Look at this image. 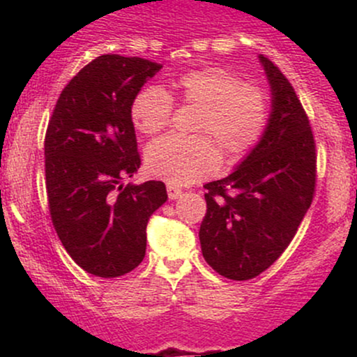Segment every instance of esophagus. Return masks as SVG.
I'll return each instance as SVG.
<instances>
[{"instance_id": "obj_1", "label": "esophagus", "mask_w": 357, "mask_h": 357, "mask_svg": "<svg viewBox=\"0 0 357 357\" xmlns=\"http://www.w3.org/2000/svg\"><path fill=\"white\" fill-rule=\"evenodd\" d=\"M181 195L183 191L179 188L173 186V184H167V196H169V199H178Z\"/></svg>"}]
</instances>
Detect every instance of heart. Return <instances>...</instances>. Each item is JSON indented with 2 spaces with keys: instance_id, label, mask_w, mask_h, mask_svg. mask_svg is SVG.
<instances>
[{
  "instance_id": "obj_1",
  "label": "heart",
  "mask_w": 357,
  "mask_h": 357,
  "mask_svg": "<svg viewBox=\"0 0 357 357\" xmlns=\"http://www.w3.org/2000/svg\"><path fill=\"white\" fill-rule=\"evenodd\" d=\"M183 105L198 107L195 132L199 137L166 136L146 151L151 174L173 186H186L213 174L218 167V150L225 158L238 159L258 146L267 130L272 109L264 90L252 87L223 67L186 72L174 82ZM174 100L161 85H146L130 104L134 126L153 136L169 126Z\"/></svg>"
}]
</instances>
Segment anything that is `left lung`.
Returning a JSON list of instances; mask_svg holds the SVG:
<instances>
[{
    "mask_svg": "<svg viewBox=\"0 0 357 357\" xmlns=\"http://www.w3.org/2000/svg\"><path fill=\"white\" fill-rule=\"evenodd\" d=\"M272 92L265 136L227 178L204 184L199 227L208 265L231 280L265 272L296 236L315 191V141L296 90L260 55Z\"/></svg>",
    "mask_w": 357,
    "mask_h": 357,
    "instance_id": "1",
    "label": "left lung"
}]
</instances>
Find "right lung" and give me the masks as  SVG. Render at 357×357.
I'll return each mask as SVG.
<instances>
[{
	"mask_svg": "<svg viewBox=\"0 0 357 357\" xmlns=\"http://www.w3.org/2000/svg\"><path fill=\"white\" fill-rule=\"evenodd\" d=\"M161 68L139 56H97L61 90L48 122L52 223L73 261L96 277L141 264L147 221L167 199L162 181L122 183L141 166L130 104Z\"/></svg>",
	"mask_w": 357,
	"mask_h": 357,
	"instance_id": "add662e5",
	"label": "right lung"
}]
</instances>
